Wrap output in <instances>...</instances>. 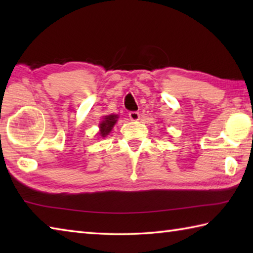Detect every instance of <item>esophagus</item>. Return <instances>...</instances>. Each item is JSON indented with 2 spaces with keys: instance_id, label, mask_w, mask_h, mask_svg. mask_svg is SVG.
Masks as SVG:
<instances>
[{
  "instance_id": "1",
  "label": "esophagus",
  "mask_w": 253,
  "mask_h": 253,
  "mask_svg": "<svg viewBox=\"0 0 253 253\" xmlns=\"http://www.w3.org/2000/svg\"><path fill=\"white\" fill-rule=\"evenodd\" d=\"M128 115H129V118L131 119L132 122L139 121V113H138V111H130V113Z\"/></svg>"
}]
</instances>
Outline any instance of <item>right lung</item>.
Listing matches in <instances>:
<instances>
[{
    "label": "right lung",
    "mask_w": 253,
    "mask_h": 253,
    "mask_svg": "<svg viewBox=\"0 0 253 253\" xmlns=\"http://www.w3.org/2000/svg\"><path fill=\"white\" fill-rule=\"evenodd\" d=\"M118 116L117 115H108L102 118V122L99 124V135L101 137H106L109 134L115 126V124L117 123Z\"/></svg>",
    "instance_id": "obj_1"
}]
</instances>
